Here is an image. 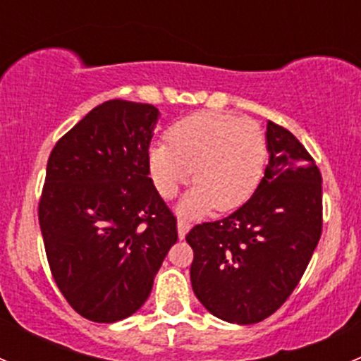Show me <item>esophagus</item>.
Returning a JSON list of instances; mask_svg holds the SVG:
<instances>
[{
    "instance_id": "esophagus-1",
    "label": "esophagus",
    "mask_w": 361,
    "mask_h": 361,
    "mask_svg": "<svg viewBox=\"0 0 361 361\" xmlns=\"http://www.w3.org/2000/svg\"><path fill=\"white\" fill-rule=\"evenodd\" d=\"M188 231H190V224H188L187 220H183V218H180V220H178V238L185 239Z\"/></svg>"
}]
</instances>
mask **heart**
I'll list each match as a JSON object with an SVG mask.
<instances>
[{
    "mask_svg": "<svg viewBox=\"0 0 361 361\" xmlns=\"http://www.w3.org/2000/svg\"><path fill=\"white\" fill-rule=\"evenodd\" d=\"M167 143L150 148L148 169L164 199L174 197L192 173L195 187L178 206L188 216L239 207L264 174L267 140L255 120L195 113L171 127Z\"/></svg>",
    "mask_w": 361,
    "mask_h": 361,
    "instance_id": "1",
    "label": "heart"
}]
</instances>
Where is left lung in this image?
Returning a JSON list of instances; mask_svg holds the SVG:
<instances>
[{
    "instance_id": "obj_1",
    "label": "left lung",
    "mask_w": 361,
    "mask_h": 361,
    "mask_svg": "<svg viewBox=\"0 0 361 361\" xmlns=\"http://www.w3.org/2000/svg\"><path fill=\"white\" fill-rule=\"evenodd\" d=\"M269 164L253 195L231 216L195 225L190 281L216 318L253 325L278 311L322 235V174L300 141L267 122Z\"/></svg>"
}]
</instances>
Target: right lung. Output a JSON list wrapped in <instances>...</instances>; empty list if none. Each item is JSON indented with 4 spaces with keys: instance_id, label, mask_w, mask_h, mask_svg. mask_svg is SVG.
Returning a JSON list of instances; mask_svg holds the SVG:
<instances>
[{
    "instance_id": "1",
    "label": "right lung",
    "mask_w": 361,
    "mask_h": 361,
    "mask_svg": "<svg viewBox=\"0 0 361 361\" xmlns=\"http://www.w3.org/2000/svg\"><path fill=\"white\" fill-rule=\"evenodd\" d=\"M159 116L152 104L106 101L49 157L38 209L47 258L61 293L90 322L134 314L178 241L176 218L148 176Z\"/></svg>"
}]
</instances>
